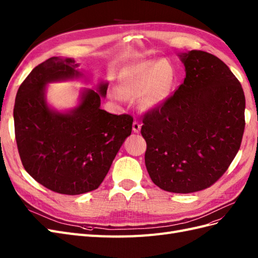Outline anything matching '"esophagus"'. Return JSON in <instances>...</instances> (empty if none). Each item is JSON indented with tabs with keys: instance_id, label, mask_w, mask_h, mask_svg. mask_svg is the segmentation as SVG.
I'll use <instances>...</instances> for the list:
<instances>
[{
	"instance_id": "1",
	"label": "esophagus",
	"mask_w": 258,
	"mask_h": 258,
	"mask_svg": "<svg viewBox=\"0 0 258 258\" xmlns=\"http://www.w3.org/2000/svg\"><path fill=\"white\" fill-rule=\"evenodd\" d=\"M132 130H134V132H136V134H139L141 130V124L139 123L137 120H135L134 123H132Z\"/></svg>"
}]
</instances>
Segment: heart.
Here are the masks:
<instances>
[{
    "label": "heart",
    "mask_w": 258,
    "mask_h": 258,
    "mask_svg": "<svg viewBox=\"0 0 258 258\" xmlns=\"http://www.w3.org/2000/svg\"><path fill=\"white\" fill-rule=\"evenodd\" d=\"M176 85V71L167 59L141 60L123 68L119 91L138 100L143 109H156L169 100Z\"/></svg>",
    "instance_id": "1"
}]
</instances>
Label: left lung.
Returning <instances> with one entry per match:
<instances>
[{"mask_svg": "<svg viewBox=\"0 0 258 258\" xmlns=\"http://www.w3.org/2000/svg\"><path fill=\"white\" fill-rule=\"evenodd\" d=\"M178 56L185 78L163 106L143 118L145 166L157 186L192 193L215 183L238 153L245 96L224 61L204 51Z\"/></svg>", "mask_w": 258, "mask_h": 258, "instance_id": "obj_1", "label": "left lung"}]
</instances>
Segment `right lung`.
Here are the masks:
<instances>
[{
	"label": "right lung",
	"mask_w": 258,
	"mask_h": 258,
	"mask_svg": "<svg viewBox=\"0 0 258 258\" xmlns=\"http://www.w3.org/2000/svg\"><path fill=\"white\" fill-rule=\"evenodd\" d=\"M74 58L54 56L41 62L20 85L14 123L20 159L40 184L78 196L100 186L120 146L131 135L132 117L101 108L108 82L82 89L78 104L57 110L47 103V85L77 80L83 74Z\"/></svg>",
	"instance_id": "obj_1"
}]
</instances>
